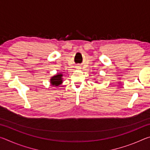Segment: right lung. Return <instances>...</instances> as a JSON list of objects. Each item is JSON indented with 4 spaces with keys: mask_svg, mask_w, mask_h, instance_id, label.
I'll use <instances>...</instances> for the list:
<instances>
[{
    "mask_svg": "<svg viewBox=\"0 0 150 150\" xmlns=\"http://www.w3.org/2000/svg\"><path fill=\"white\" fill-rule=\"evenodd\" d=\"M62 77L63 75L62 74H58L57 75L54 76V77L51 79V84L53 86L59 85L62 83Z\"/></svg>",
    "mask_w": 150,
    "mask_h": 150,
    "instance_id": "add662e5",
    "label": "right lung"
}]
</instances>
